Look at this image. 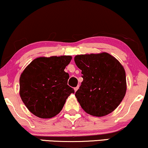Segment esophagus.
I'll list each match as a JSON object with an SVG mask.
<instances>
[{
  "label": "esophagus",
  "mask_w": 148,
  "mask_h": 148,
  "mask_svg": "<svg viewBox=\"0 0 148 148\" xmlns=\"http://www.w3.org/2000/svg\"><path fill=\"white\" fill-rule=\"evenodd\" d=\"M78 89H79V86H77V87H75V88H74V90H75V92H76V91H77Z\"/></svg>",
  "instance_id": "34e87169"
}]
</instances>
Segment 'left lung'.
<instances>
[{"mask_svg":"<svg viewBox=\"0 0 148 148\" xmlns=\"http://www.w3.org/2000/svg\"><path fill=\"white\" fill-rule=\"evenodd\" d=\"M75 62L84 79L75 96L87 113L103 116L121 104L127 90L124 68L106 52L77 55Z\"/></svg>","mask_w":148,"mask_h":148,"instance_id":"left-lung-1","label":"left lung"}]
</instances>
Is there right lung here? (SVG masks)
<instances>
[{"mask_svg":"<svg viewBox=\"0 0 148 148\" xmlns=\"http://www.w3.org/2000/svg\"><path fill=\"white\" fill-rule=\"evenodd\" d=\"M71 56L40 57L34 59L22 73L20 96L28 110L42 119L58 114L73 88L67 85L69 75L64 69Z\"/></svg>","mask_w":148,"mask_h":148,"instance_id":"1","label":"right lung"}]
</instances>
